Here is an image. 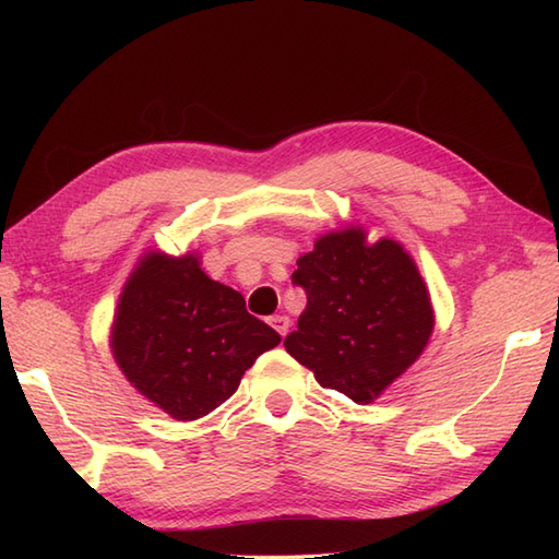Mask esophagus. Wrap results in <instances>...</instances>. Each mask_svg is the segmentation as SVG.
Here are the masks:
<instances>
[{"label":"esophagus","mask_w":559,"mask_h":559,"mask_svg":"<svg viewBox=\"0 0 559 559\" xmlns=\"http://www.w3.org/2000/svg\"><path fill=\"white\" fill-rule=\"evenodd\" d=\"M271 326L276 329L281 336H286L288 329H290V319L283 317V314H276V317H271Z\"/></svg>","instance_id":"34e87169"}]
</instances>
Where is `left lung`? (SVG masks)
Instances as JSON below:
<instances>
[{"label": "left lung", "instance_id": "left-lung-1", "mask_svg": "<svg viewBox=\"0 0 559 559\" xmlns=\"http://www.w3.org/2000/svg\"><path fill=\"white\" fill-rule=\"evenodd\" d=\"M293 286L307 307L283 346L355 403L382 394L432 334L430 295L413 259L394 240L367 245L360 228L319 237L298 259Z\"/></svg>", "mask_w": 559, "mask_h": 559}]
</instances>
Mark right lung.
Wrapping results in <instances>:
<instances>
[{"label": "right lung", "mask_w": 559, "mask_h": 559, "mask_svg": "<svg viewBox=\"0 0 559 559\" xmlns=\"http://www.w3.org/2000/svg\"><path fill=\"white\" fill-rule=\"evenodd\" d=\"M278 343L276 331L247 312L242 295L211 281L192 254L141 261L112 329L124 377L177 420L218 408L245 370Z\"/></svg>", "instance_id": "add662e5"}]
</instances>
